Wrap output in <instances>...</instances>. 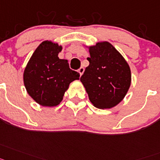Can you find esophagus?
I'll return each mask as SVG.
<instances>
[{
    "label": "esophagus",
    "instance_id": "34e87169",
    "mask_svg": "<svg viewBox=\"0 0 160 160\" xmlns=\"http://www.w3.org/2000/svg\"><path fill=\"white\" fill-rule=\"evenodd\" d=\"M78 72H79V73H80V76H81V75L83 74V73H84V68H83V67H80V68H79Z\"/></svg>",
    "mask_w": 160,
    "mask_h": 160
}]
</instances>
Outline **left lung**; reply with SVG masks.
Masks as SVG:
<instances>
[{"label": "left lung", "instance_id": "1", "mask_svg": "<svg viewBox=\"0 0 160 160\" xmlns=\"http://www.w3.org/2000/svg\"><path fill=\"white\" fill-rule=\"evenodd\" d=\"M89 65L80 81L92 104L98 109H110L123 100L131 82L128 63L108 42L89 47Z\"/></svg>", "mask_w": 160, "mask_h": 160}]
</instances>
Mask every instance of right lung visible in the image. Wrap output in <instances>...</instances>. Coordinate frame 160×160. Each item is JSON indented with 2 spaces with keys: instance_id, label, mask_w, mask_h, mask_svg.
<instances>
[{
  "instance_id": "1",
  "label": "right lung",
  "mask_w": 160,
  "mask_h": 160,
  "mask_svg": "<svg viewBox=\"0 0 160 160\" xmlns=\"http://www.w3.org/2000/svg\"><path fill=\"white\" fill-rule=\"evenodd\" d=\"M62 47L51 41L42 42L34 51L23 74L29 95L42 106H56L63 100L71 82L80 79V73L72 70L67 59L58 54Z\"/></svg>"
}]
</instances>
